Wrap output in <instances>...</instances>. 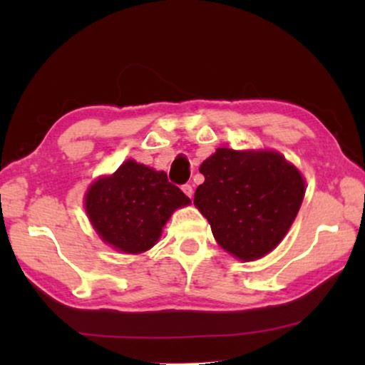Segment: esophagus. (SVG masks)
I'll list each match as a JSON object with an SVG mask.
<instances>
[{
	"label": "esophagus",
	"mask_w": 365,
	"mask_h": 365,
	"mask_svg": "<svg viewBox=\"0 0 365 365\" xmlns=\"http://www.w3.org/2000/svg\"><path fill=\"white\" fill-rule=\"evenodd\" d=\"M182 190H183V193L187 195L188 197H193V187H191V185H188V183L183 185Z\"/></svg>",
	"instance_id": "obj_1"
}]
</instances>
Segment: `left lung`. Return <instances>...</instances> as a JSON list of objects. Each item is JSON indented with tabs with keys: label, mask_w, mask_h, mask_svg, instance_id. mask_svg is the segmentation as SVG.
<instances>
[{
	"label": "left lung",
	"mask_w": 365,
	"mask_h": 365,
	"mask_svg": "<svg viewBox=\"0 0 365 365\" xmlns=\"http://www.w3.org/2000/svg\"><path fill=\"white\" fill-rule=\"evenodd\" d=\"M205 183L195 206L211 224L222 248L255 261L282 242L304 197L299 170L274 151L219 148L201 164Z\"/></svg>",
	"instance_id": "left-lung-1"
}]
</instances>
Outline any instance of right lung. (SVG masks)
Listing matches in <instances>:
<instances>
[{
    "label": "right lung",
    "mask_w": 365,
    "mask_h": 365,
    "mask_svg": "<svg viewBox=\"0 0 365 365\" xmlns=\"http://www.w3.org/2000/svg\"><path fill=\"white\" fill-rule=\"evenodd\" d=\"M190 205V197L156 172L127 160L114 175L91 185L85 196L86 214L104 242L123 252L153 248L177 207Z\"/></svg>",
    "instance_id": "right-lung-1"
}]
</instances>
